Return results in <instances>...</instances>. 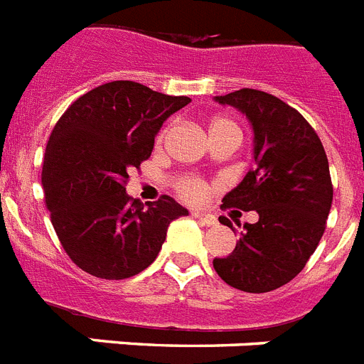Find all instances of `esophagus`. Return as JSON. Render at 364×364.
I'll use <instances>...</instances> for the list:
<instances>
[{
	"label": "esophagus",
	"instance_id": "obj_1",
	"mask_svg": "<svg viewBox=\"0 0 364 364\" xmlns=\"http://www.w3.org/2000/svg\"><path fill=\"white\" fill-rule=\"evenodd\" d=\"M193 216H196L199 222L205 223V225H216V223H218L216 216H212V214H208V212L196 210V212H193Z\"/></svg>",
	"mask_w": 364,
	"mask_h": 364
}]
</instances>
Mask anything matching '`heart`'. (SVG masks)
<instances>
[{
	"label": "heart",
	"instance_id": "heart-1",
	"mask_svg": "<svg viewBox=\"0 0 364 364\" xmlns=\"http://www.w3.org/2000/svg\"><path fill=\"white\" fill-rule=\"evenodd\" d=\"M164 135L165 132L159 135V141L164 139ZM212 135H235L240 139V129H238L235 122L228 120V118H218V120H214L210 124V136ZM176 188H178L180 196L188 200H193V203L203 200L206 197V193H208V188L205 186V182H200L197 178H182L176 184Z\"/></svg>",
	"mask_w": 364,
	"mask_h": 364
}]
</instances>
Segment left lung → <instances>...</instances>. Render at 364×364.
<instances>
[{"instance_id":"left-lung-1","label":"left lung","mask_w":364,"mask_h":364,"mask_svg":"<svg viewBox=\"0 0 364 364\" xmlns=\"http://www.w3.org/2000/svg\"><path fill=\"white\" fill-rule=\"evenodd\" d=\"M214 100L240 110L254 129V168L222 208L255 210L259 220L246 223L235 250L212 264L240 291H272L304 269L323 237L333 205L327 154L301 112L274 95L242 88ZM220 223L232 229L225 216Z\"/></svg>"}]
</instances>
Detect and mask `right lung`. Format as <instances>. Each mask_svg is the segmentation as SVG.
I'll use <instances>...</instances> for the list:
<instances>
[{"instance_id": "right-lung-1", "label": "right lung", "mask_w": 364, "mask_h": 364, "mask_svg": "<svg viewBox=\"0 0 364 364\" xmlns=\"http://www.w3.org/2000/svg\"><path fill=\"white\" fill-rule=\"evenodd\" d=\"M190 101L114 80L78 97L52 129L41 176L46 208L67 255L88 274H139L158 257L168 223L188 216L168 196L144 206L127 196L126 180L150 158L164 122Z\"/></svg>"}]
</instances>
